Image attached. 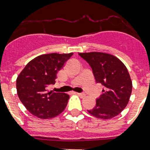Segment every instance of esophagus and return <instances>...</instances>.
<instances>
[{"label":"esophagus","mask_w":150,"mask_h":150,"mask_svg":"<svg viewBox=\"0 0 150 150\" xmlns=\"http://www.w3.org/2000/svg\"><path fill=\"white\" fill-rule=\"evenodd\" d=\"M75 93L77 94L78 96H79L80 97H84L86 96V94L85 93Z\"/></svg>","instance_id":"esophagus-1"}]
</instances>
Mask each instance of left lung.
Segmentation results:
<instances>
[{"mask_svg":"<svg viewBox=\"0 0 150 150\" xmlns=\"http://www.w3.org/2000/svg\"><path fill=\"white\" fill-rule=\"evenodd\" d=\"M91 66L96 82L104 86L96 107L88 110L95 117L111 119L126 107L132 90V82L123 62L114 55L102 52L79 53Z\"/></svg>","mask_w":150,"mask_h":150,"instance_id":"8db88e82","label":"left lung"}]
</instances>
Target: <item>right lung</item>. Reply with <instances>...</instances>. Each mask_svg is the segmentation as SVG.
Returning <instances> with one entry per match:
<instances>
[{"label": "right lung", "instance_id": "obj_1", "mask_svg": "<svg viewBox=\"0 0 150 150\" xmlns=\"http://www.w3.org/2000/svg\"><path fill=\"white\" fill-rule=\"evenodd\" d=\"M72 54H42L29 61L20 72L16 80L18 96L33 115L50 119L65 109L69 95L48 92L47 87L55 83L57 73Z\"/></svg>", "mask_w": 150, "mask_h": 150}]
</instances>
